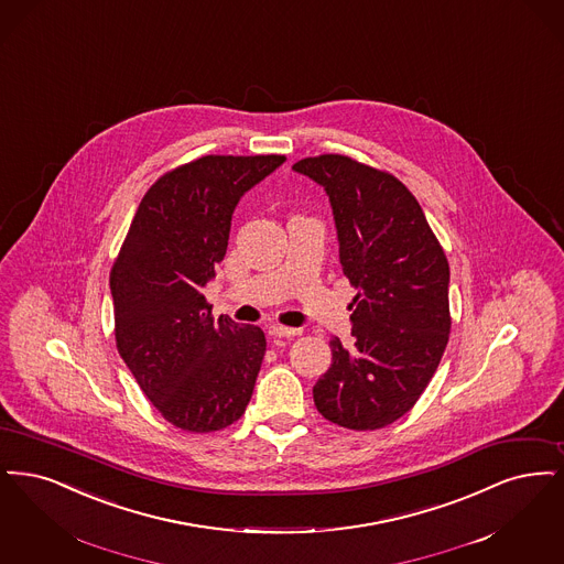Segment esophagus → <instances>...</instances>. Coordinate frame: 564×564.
<instances>
[{"label":"esophagus","mask_w":564,"mask_h":564,"mask_svg":"<svg viewBox=\"0 0 564 564\" xmlns=\"http://www.w3.org/2000/svg\"><path fill=\"white\" fill-rule=\"evenodd\" d=\"M270 335L271 337H278V339H289V337L299 335V330L296 328H289V326H280V324H271Z\"/></svg>","instance_id":"esophagus-1"}]
</instances>
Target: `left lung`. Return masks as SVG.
I'll list each match as a JSON object with an SVG mask.
<instances>
[{
	"instance_id": "left-lung-1",
	"label": "left lung",
	"mask_w": 564,
	"mask_h": 564,
	"mask_svg": "<svg viewBox=\"0 0 564 564\" xmlns=\"http://www.w3.org/2000/svg\"><path fill=\"white\" fill-rule=\"evenodd\" d=\"M324 187L339 261L358 291L354 344L330 341L333 365L314 386L324 419L379 430L415 406L451 333L448 261L415 196L390 172L326 153L293 166Z\"/></svg>"
}]
</instances>
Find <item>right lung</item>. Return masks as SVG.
I'll list each match as a JSON object with an SVG mask.
<instances>
[{"label": "right lung", "instance_id": "add662e5", "mask_svg": "<svg viewBox=\"0 0 564 564\" xmlns=\"http://www.w3.org/2000/svg\"><path fill=\"white\" fill-rule=\"evenodd\" d=\"M284 155H204L160 176L111 268L116 344L153 406L185 432L245 415L265 356L259 326L213 318L202 289L223 261L231 215Z\"/></svg>", "mask_w": 564, "mask_h": 564}]
</instances>
